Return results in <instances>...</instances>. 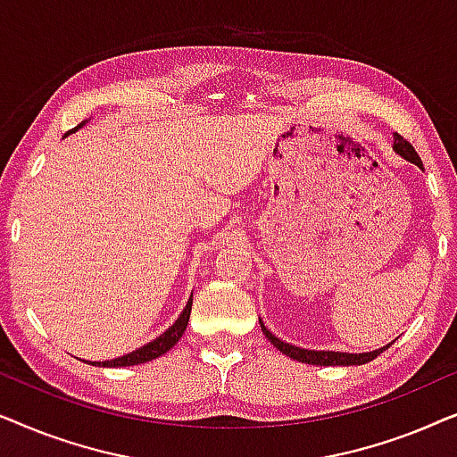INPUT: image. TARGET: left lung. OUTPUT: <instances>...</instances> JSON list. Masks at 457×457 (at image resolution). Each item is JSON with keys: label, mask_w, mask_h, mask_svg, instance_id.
<instances>
[{"label": "left lung", "mask_w": 457, "mask_h": 457, "mask_svg": "<svg viewBox=\"0 0 457 457\" xmlns=\"http://www.w3.org/2000/svg\"><path fill=\"white\" fill-rule=\"evenodd\" d=\"M393 147H395L397 154H402L405 160H410L411 164L420 166L422 168V162L418 158L416 149L411 147V143L402 137L399 133H395V143H393ZM262 333L266 335V339L272 343L274 347L278 349V352H283L285 355H289V358L297 360V361H303V364H314V366H360V364H368V361L377 358L385 352V349L391 347V343L386 347H380L377 352H370V353H339V352H312V349H302V347H295V345H289V343L280 341L278 337H274L270 330H268L264 324H262Z\"/></svg>", "instance_id": "obj_1"}]
</instances>
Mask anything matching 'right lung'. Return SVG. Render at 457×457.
Masks as SVG:
<instances>
[{"label":"right lung","instance_id":"right-lung-1","mask_svg":"<svg viewBox=\"0 0 457 457\" xmlns=\"http://www.w3.org/2000/svg\"><path fill=\"white\" fill-rule=\"evenodd\" d=\"M79 127H83V122H80ZM79 127H74L72 130H68V133H74V130H77ZM68 133H66V135H68ZM191 303H193V299H189V302H187L183 314L179 316V320L174 322L172 327L166 330V333H162V335L158 337V339H154L152 343H147V345L135 349V352L122 355V358L108 360V361H93V364H96V366H108V368L137 366V364H145V361H152V360H155V358H160V355H164V353L168 352V349L177 345L180 337H183L185 328H187V322H189Z\"/></svg>","mask_w":457,"mask_h":457}]
</instances>
